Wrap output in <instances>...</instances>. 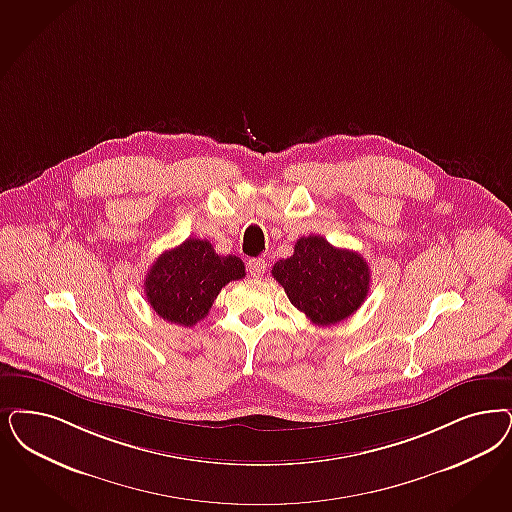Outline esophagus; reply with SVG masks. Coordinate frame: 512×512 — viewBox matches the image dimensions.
Wrapping results in <instances>:
<instances>
[{"instance_id":"esophagus-1","label":"esophagus","mask_w":512,"mask_h":512,"mask_svg":"<svg viewBox=\"0 0 512 512\" xmlns=\"http://www.w3.org/2000/svg\"><path fill=\"white\" fill-rule=\"evenodd\" d=\"M247 270H249V274L253 278H261L266 270L265 259H249L247 261Z\"/></svg>"}]
</instances>
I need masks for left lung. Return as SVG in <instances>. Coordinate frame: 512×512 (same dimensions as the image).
I'll list each match as a JSON object with an SVG mask.
<instances>
[{
  "label": "left lung",
  "mask_w": 512,
  "mask_h": 512,
  "mask_svg": "<svg viewBox=\"0 0 512 512\" xmlns=\"http://www.w3.org/2000/svg\"><path fill=\"white\" fill-rule=\"evenodd\" d=\"M272 276L312 323L335 325L367 299L371 268L359 253L331 246L323 236H302L295 253L274 265Z\"/></svg>",
  "instance_id": "1"
}]
</instances>
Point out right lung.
I'll use <instances>...</instances> for the list:
<instances>
[{"label":"right lung","mask_w":512,"mask_h":512,"mask_svg":"<svg viewBox=\"0 0 512 512\" xmlns=\"http://www.w3.org/2000/svg\"><path fill=\"white\" fill-rule=\"evenodd\" d=\"M244 276L246 266L240 257H221L208 240L187 238L181 246L164 251L153 263L143 289L160 318L193 327L208 316L221 289Z\"/></svg>","instance_id":"1"}]
</instances>
